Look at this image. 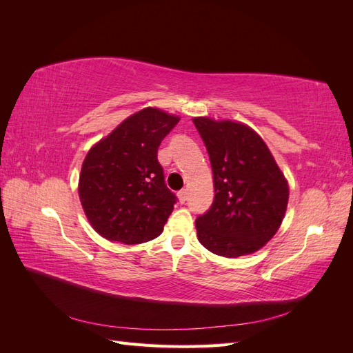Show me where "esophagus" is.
<instances>
[{
    "mask_svg": "<svg viewBox=\"0 0 353 353\" xmlns=\"http://www.w3.org/2000/svg\"><path fill=\"white\" fill-rule=\"evenodd\" d=\"M187 196H188V191H187V190H181L179 193H178V199H179L181 203H185Z\"/></svg>",
    "mask_w": 353,
    "mask_h": 353,
    "instance_id": "1",
    "label": "esophagus"
}]
</instances>
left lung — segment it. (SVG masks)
<instances>
[{
    "label": "left lung",
    "instance_id": "left-lung-1",
    "mask_svg": "<svg viewBox=\"0 0 353 353\" xmlns=\"http://www.w3.org/2000/svg\"><path fill=\"white\" fill-rule=\"evenodd\" d=\"M193 122L209 153L215 187L210 209L196 219L199 241L225 258L258 252L281 225L287 179L252 128L209 117Z\"/></svg>",
    "mask_w": 353,
    "mask_h": 353
}]
</instances>
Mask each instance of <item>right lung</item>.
Wrapping results in <instances>:
<instances>
[{"mask_svg": "<svg viewBox=\"0 0 353 353\" xmlns=\"http://www.w3.org/2000/svg\"><path fill=\"white\" fill-rule=\"evenodd\" d=\"M178 122L175 114L145 108L88 152L78 190L85 215L101 237L140 244L162 234L176 196L165 184L157 148Z\"/></svg>", "mask_w": 353, "mask_h": 353, "instance_id": "right-lung-1", "label": "right lung"}]
</instances>
